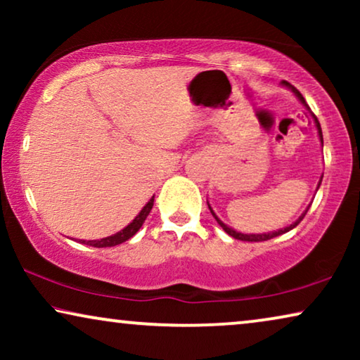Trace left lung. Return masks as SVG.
I'll return each mask as SVG.
<instances>
[{
  "mask_svg": "<svg viewBox=\"0 0 360 360\" xmlns=\"http://www.w3.org/2000/svg\"><path fill=\"white\" fill-rule=\"evenodd\" d=\"M282 85H283V86H287V88H290V90H292V91L295 93V96H297V98H298V100H300V101H302V103H303V105L308 108V105H307V101H304V98H303V95H302V93H300V91L297 90V88H295L293 85H290V83H288V82H285V80L282 82ZM313 121H314V124H316V129H318L319 139H321V144H323V132H321V126H319V121H318V117H316V116H314V115H313ZM321 180H323V176H321ZM319 185H321V181H319V184H318V188H319ZM208 206H210V205H208ZM308 208H309V206H308ZM308 208H307V210H304V213H303L302 216H300V218H298L297 221H295V223H293V224H290V226H287V228H283V229H278V231H272V233H262V234H243V233H238V231H234L233 228H229V226H226V224L223 223V221H221V219L218 218V216H216V214H214V211H213V210H211V206H210V211H211V214H213V216H214V219H216V221H218V224L221 226V228H223V229L226 231V233H228L229 236H233V238H234V239H239V240H248V243H260V240H269V239H272V238H277V236H280V234H283V233H288V231H290V229H293V228H295V226H298V224H300V221H302V219L304 218V214H307V211H308Z\"/></svg>",
  "mask_w": 360,
  "mask_h": 360,
  "instance_id": "obj_1",
  "label": "left lung"
}]
</instances>
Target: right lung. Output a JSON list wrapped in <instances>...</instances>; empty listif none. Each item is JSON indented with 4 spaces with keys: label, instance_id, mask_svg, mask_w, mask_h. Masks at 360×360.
<instances>
[{
    "label": "right lung",
    "instance_id": "right-lung-1",
    "mask_svg": "<svg viewBox=\"0 0 360 360\" xmlns=\"http://www.w3.org/2000/svg\"><path fill=\"white\" fill-rule=\"evenodd\" d=\"M152 206H154V196L149 200V203H147L144 208L141 210V213L136 216L134 219H132V223H129L126 226L124 229H121L120 233L112 234V236H108V238H103V239H95V240H80V243L86 244V245H91V248H112V245H117V244H122L124 240L131 239L132 236H134L137 231L141 229V226L144 224V221L147 216H149Z\"/></svg>",
    "mask_w": 360,
    "mask_h": 360
}]
</instances>
